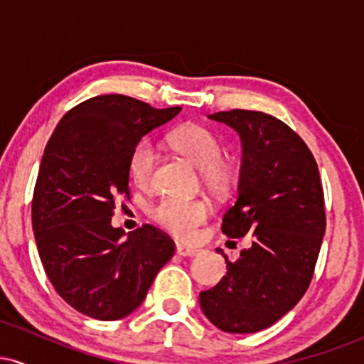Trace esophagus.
Returning a JSON list of instances; mask_svg holds the SVG:
<instances>
[{
	"mask_svg": "<svg viewBox=\"0 0 364 364\" xmlns=\"http://www.w3.org/2000/svg\"><path fill=\"white\" fill-rule=\"evenodd\" d=\"M176 252L178 255H181V257H196V255L200 253V250L191 248V246H186V245H178Z\"/></svg>",
	"mask_w": 364,
	"mask_h": 364,
	"instance_id": "obj_1",
	"label": "esophagus"
}]
</instances>
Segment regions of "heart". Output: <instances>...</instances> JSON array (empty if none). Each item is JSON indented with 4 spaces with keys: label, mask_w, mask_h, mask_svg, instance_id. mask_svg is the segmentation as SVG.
Here are the masks:
<instances>
[{
    "label": "heart",
    "mask_w": 364,
    "mask_h": 364,
    "mask_svg": "<svg viewBox=\"0 0 364 364\" xmlns=\"http://www.w3.org/2000/svg\"><path fill=\"white\" fill-rule=\"evenodd\" d=\"M169 144L179 154L190 159L208 185L220 186L228 179V171L220 162L223 141L214 132L198 124H185L168 135ZM157 162V149L150 140H140L128 157V173L140 188L152 185ZM210 214V205L200 196H162L150 208V217L162 229L178 237H191Z\"/></svg>",
    "instance_id": "obj_1"
}]
</instances>
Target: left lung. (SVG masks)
Here are the masks:
<instances>
[{
    "label": "left lung",
    "mask_w": 364,
    "mask_h": 364,
    "mask_svg": "<svg viewBox=\"0 0 364 364\" xmlns=\"http://www.w3.org/2000/svg\"><path fill=\"white\" fill-rule=\"evenodd\" d=\"M208 118L240 133V183L223 232L248 235L252 246L236 262L224 255L228 274L200 292V308L224 332H260L296 306L315 272L327 225L318 166L301 136L274 116L232 109Z\"/></svg>",
    "instance_id": "left-lung-1"
}]
</instances>
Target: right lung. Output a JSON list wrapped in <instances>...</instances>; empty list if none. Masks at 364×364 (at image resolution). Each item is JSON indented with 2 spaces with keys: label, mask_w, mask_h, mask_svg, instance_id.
I'll return each instance as SVG.
<instances>
[{
  "label": "right lung",
  "mask_w": 364,
  "mask_h": 364,
  "mask_svg": "<svg viewBox=\"0 0 364 364\" xmlns=\"http://www.w3.org/2000/svg\"><path fill=\"white\" fill-rule=\"evenodd\" d=\"M179 111L97 95L66 112L46 145L32 198L37 250L58 294L90 318L135 311L173 258L174 241L161 229L144 224L124 237L111 217L116 196H129L133 147Z\"/></svg>",
  "instance_id": "1"
}]
</instances>
